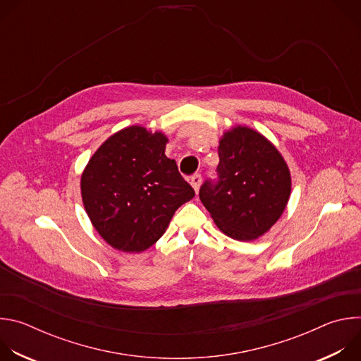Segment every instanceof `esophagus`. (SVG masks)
<instances>
[{
	"label": "esophagus",
	"instance_id": "esophagus-1",
	"mask_svg": "<svg viewBox=\"0 0 361 361\" xmlns=\"http://www.w3.org/2000/svg\"><path fill=\"white\" fill-rule=\"evenodd\" d=\"M190 184L192 185L194 191L198 192L200 185H201V174H194V176H191V177H190Z\"/></svg>",
	"mask_w": 361,
	"mask_h": 361
}]
</instances>
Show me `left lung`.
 <instances>
[{
	"mask_svg": "<svg viewBox=\"0 0 361 361\" xmlns=\"http://www.w3.org/2000/svg\"><path fill=\"white\" fill-rule=\"evenodd\" d=\"M216 178L200 187V200L228 237L251 241L280 219L290 197V171L277 148L247 127L226 133Z\"/></svg>",
	"mask_w": 361,
	"mask_h": 361,
	"instance_id": "1",
	"label": "left lung"
}]
</instances>
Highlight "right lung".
I'll use <instances>...</instances> for the list:
<instances>
[{
  "mask_svg": "<svg viewBox=\"0 0 361 361\" xmlns=\"http://www.w3.org/2000/svg\"><path fill=\"white\" fill-rule=\"evenodd\" d=\"M167 138L134 126L102 144L81 177L85 212L110 245L144 251L166 231L176 210L195 192L174 160L166 157Z\"/></svg>",
  "mask_w": 361,
  "mask_h": 361,
  "instance_id": "right-lung-1",
  "label": "right lung"
}]
</instances>
